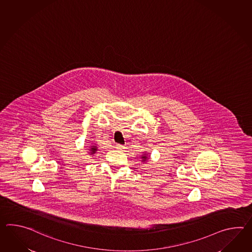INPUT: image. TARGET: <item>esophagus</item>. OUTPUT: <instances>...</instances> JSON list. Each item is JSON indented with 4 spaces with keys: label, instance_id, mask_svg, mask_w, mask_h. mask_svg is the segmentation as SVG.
<instances>
[{
    "label": "esophagus",
    "instance_id": "1",
    "mask_svg": "<svg viewBox=\"0 0 252 252\" xmlns=\"http://www.w3.org/2000/svg\"><path fill=\"white\" fill-rule=\"evenodd\" d=\"M116 148H117L118 150H123V149H125V146H122V145H117Z\"/></svg>",
    "mask_w": 252,
    "mask_h": 252
}]
</instances>
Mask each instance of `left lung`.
Listing matches in <instances>:
<instances>
[{"mask_svg": "<svg viewBox=\"0 0 252 252\" xmlns=\"http://www.w3.org/2000/svg\"><path fill=\"white\" fill-rule=\"evenodd\" d=\"M143 154H144V155H142V156L140 157H141V159H142L141 161L143 162H147V161L149 160V158H150V157H149V153H145V152H144Z\"/></svg>", "mask_w": 252, "mask_h": 252, "instance_id": "8db88e82", "label": "left lung"}]
</instances>
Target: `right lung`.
Masks as SVG:
<instances>
[{"label":"right lung","mask_w":252,"mask_h":252,"mask_svg":"<svg viewBox=\"0 0 252 252\" xmlns=\"http://www.w3.org/2000/svg\"><path fill=\"white\" fill-rule=\"evenodd\" d=\"M90 146L89 147V149H87L88 150V154L90 155V156H93V155H95L96 151H97V146L95 144H90Z\"/></svg>","instance_id":"obj_1"}]
</instances>
